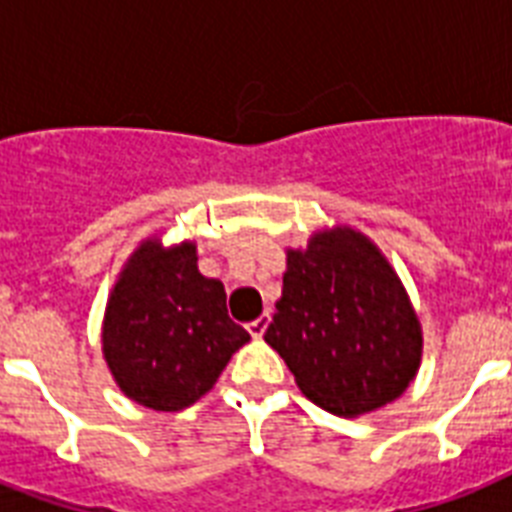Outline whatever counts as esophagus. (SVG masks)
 <instances>
[{"mask_svg":"<svg viewBox=\"0 0 512 512\" xmlns=\"http://www.w3.org/2000/svg\"><path fill=\"white\" fill-rule=\"evenodd\" d=\"M265 327H268V313H263V316H260V319L249 321V324H247L249 335H252V337H263Z\"/></svg>","mask_w":512,"mask_h":512,"instance_id":"obj_1","label":"esophagus"}]
</instances>
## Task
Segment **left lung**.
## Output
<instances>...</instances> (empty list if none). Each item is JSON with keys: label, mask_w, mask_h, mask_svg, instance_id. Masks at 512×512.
Returning a JSON list of instances; mask_svg holds the SVG:
<instances>
[{"label": "left lung", "mask_w": 512, "mask_h": 512, "mask_svg": "<svg viewBox=\"0 0 512 512\" xmlns=\"http://www.w3.org/2000/svg\"><path fill=\"white\" fill-rule=\"evenodd\" d=\"M265 342L287 361L303 396L340 417L396 401L422 358L420 319L398 273L348 225L287 249Z\"/></svg>", "instance_id": "obj_1"}]
</instances>
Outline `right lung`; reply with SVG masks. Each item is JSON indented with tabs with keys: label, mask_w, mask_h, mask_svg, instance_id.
Here are the masks:
<instances>
[{
	"label": "right lung",
	"mask_w": 512,
	"mask_h": 512,
	"mask_svg": "<svg viewBox=\"0 0 512 512\" xmlns=\"http://www.w3.org/2000/svg\"><path fill=\"white\" fill-rule=\"evenodd\" d=\"M196 244L146 239L116 279L103 319V356L122 393L156 412H180L217 382L249 340L231 321L225 289L201 276Z\"/></svg>",
	"instance_id": "add662e5"
}]
</instances>
